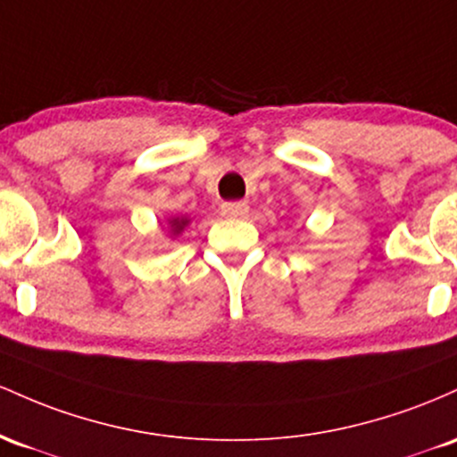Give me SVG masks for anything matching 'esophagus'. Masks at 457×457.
<instances>
[{"mask_svg":"<svg viewBox=\"0 0 457 457\" xmlns=\"http://www.w3.org/2000/svg\"><path fill=\"white\" fill-rule=\"evenodd\" d=\"M222 215L228 220H244L248 215V204L245 203H224Z\"/></svg>","mask_w":457,"mask_h":457,"instance_id":"34e87169","label":"esophagus"}]
</instances>
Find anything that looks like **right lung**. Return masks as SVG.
I'll return each instance as SVG.
<instances>
[{
  "instance_id": "1",
  "label": "right lung",
  "mask_w": 457,
  "mask_h": 457,
  "mask_svg": "<svg viewBox=\"0 0 457 457\" xmlns=\"http://www.w3.org/2000/svg\"><path fill=\"white\" fill-rule=\"evenodd\" d=\"M166 227H168V235L170 237H179V235L183 233L189 227V218L187 215H170V218L166 220Z\"/></svg>"
}]
</instances>
